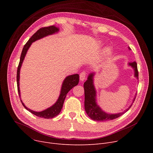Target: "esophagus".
I'll use <instances>...</instances> for the list:
<instances>
[{
	"mask_svg": "<svg viewBox=\"0 0 153 153\" xmlns=\"http://www.w3.org/2000/svg\"><path fill=\"white\" fill-rule=\"evenodd\" d=\"M85 76H86V72L83 71L82 72H81V74H80L79 75V78H80V80H81V81H83L85 80Z\"/></svg>",
	"mask_w": 153,
	"mask_h": 153,
	"instance_id": "esophagus-1",
	"label": "esophagus"
}]
</instances>
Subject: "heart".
I'll return each instance as SVG.
<instances>
[{"instance_id": "heart-1", "label": "heart", "mask_w": 153, "mask_h": 153, "mask_svg": "<svg viewBox=\"0 0 153 153\" xmlns=\"http://www.w3.org/2000/svg\"><path fill=\"white\" fill-rule=\"evenodd\" d=\"M107 53H108V54H110V51L109 50L107 51Z\"/></svg>"}]
</instances>
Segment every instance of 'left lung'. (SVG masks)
<instances>
[{
	"label": "left lung",
	"instance_id": "1",
	"mask_svg": "<svg viewBox=\"0 0 153 153\" xmlns=\"http://www.w3.org/2000/svg\"><path fill=\"white\" fill-rule=\"evenodd\" d=\"M128 49L131 50V48L128 47ZM129 66H131L134 71V77L138 79V71L137 68V64L135 61L133 62L128 63ZM95 73L92 72L91 73L89 76H88L87 80L84 84V94H85V100H84V108L85 110L87 115L89 116L91 119L95 121L99 122H105L108 121V120H111L115 119L123 114H124L126 111H127L133 105L135 97L133 99V103L130 105V107L126 109L124 111L121 112V113L115 114H107L106 112L103 111L100 107L97 105L96 102V91L94 85V76Z\"/></svg>",
	"mask_w": 153,
	"mask_h": 153
}]
</instances>
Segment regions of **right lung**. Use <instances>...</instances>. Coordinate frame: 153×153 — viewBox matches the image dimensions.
<instances>
[{
  "label": "right lung",
  "instance_id": "right-lung-1",
  "mask_svg": "<svg viewBox=\"0 0 153 153\" xmlns=\"http://www.w3.org/2000/svg\"><path fill=\"white\" fill-rule=\"evenodd\" d=\"M59 28L56 27L54 25L48 27H43L39 29L36 33L33 35L30 39L27 42V43L24 45L22 51V54L20 56V59L19 66L17 68V87H18V92L19 95L20 99V87H19V81H20V71L22 66V62L25 58L26 54L27 53L28 50L29 49L30 46H31V43L36 41L38 39H41L43 37H45L48 35H53L55 33H57L59 31ZM79 81V76L77 74H75L73 75H71L67 76L65 79L64 80V81L62 84L61 89L60 95L59 96V98L56 102V103L53 105L51 107L48 108L47 109L42 111H35L33 110H31L29 108H28L24 103L22 102V100L20 99V101L22 103L23 107H25L27 110H28L31 114L33 115L42 117L44 118H53L54 117L57 116L59 113L62 108L63 103L65 100V98L66 97L67 94L69 92V91L72 89L74 86L77 85Z\"/></svg>",
  "mask_w": 153,
  "mask_h": 153
}]
</instances>
